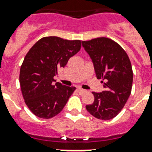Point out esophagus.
<instances>
[{
    "label": "esophagus",
    "mask_w": 152,
    "mask_h": 152,
    "mask_svg": "<svg viewBox=\"0 0 152 152\" xmlns=\"http://www.w3.org/2000/svg\"><path fill=\"white\" fill-rule=\"evenodd\" d=\"M77 91H78L80 94H84V93H86V90L81 89V88H78V89H77Z\"/></svg>",
    "instance_id": "esophagus-1"
}]
</instances>
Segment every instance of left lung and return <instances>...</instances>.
I'll use <instances>...</instances> for the list:
<instances>
[{
    "instance_id": "1",
    "label": "left lung",
    "mask_w": 152,
    "mask_h": 152,
    "mask_svg": "<svg viewBox=\"0 0 152 152\" xmlns=\"http://www.w3.org/2000/svg\"><path fill=\"white\" fill-rule=\"evenodd\" d=\"M92 59L98 79L104 90L93 92L94 101L86 110L97 119L107 121L115 117L127 102L133 85L130 60L123 48L114 40L99 37L81 41Z\"/></svg>"
}]
</instances>
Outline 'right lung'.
<instances>
[{"label":"right lung","mask_w":152,"mask_h":152,"mask_svg":"<svg viewBox=\"0 0 152 152\" xmlns=\"http://www.w3.org/2000/svg\"><path fill=\"white\" fill-rule=\"evenodd\" d=\"M80 47L79 40L46 37L38 40L26 54L20 68L19 83L25 103L35 115L50 119L66 105L76 88L59 82L53 85V76Z\"/></svg>","instance_id":"obj_1"}]
</instances>
